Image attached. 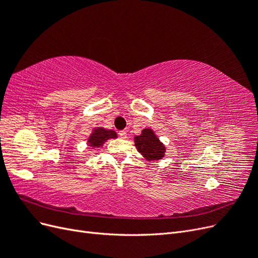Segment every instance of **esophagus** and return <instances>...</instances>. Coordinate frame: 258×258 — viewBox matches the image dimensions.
Instances as JSON below:
<instances>
[{"mask_svg":"<svg viewBox=\"0 0 258 258\" xmlns=\"http://www.w3.org/2000/svg\"><path fill=\"white\" fill-rule=\"evenodd\" d=\"M118 136L121 138V139H127V132L124 130H121L118 132Z\"/></svg>","mask_w":258,"mask_h":258,"instance_id":"34e87169","label":"esophagus"}]
</instances>
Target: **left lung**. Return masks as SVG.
<instances>
[{
    "instance_id": "obj_1",
    "label": "left lung",
    "mask_w": 258,
    "mask_h": 258,
    "mask_svg": "<svg viewBox=\"0 0 258 258\" xmlns=\"http://www.w3.org/2000/svg\"><path fill=\"white\" fill-rule=\"evenodd\" d=\"M135 143L139 153L147 160H159L165 156L166 147L154 135L152 129L142 130V135L135 138Z\"/></svg>"
}]
</instances>
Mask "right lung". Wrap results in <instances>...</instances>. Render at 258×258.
Here are the masks:
<instances>
[{"label": "right lung", "instance_id": "1", "mask_svg": "<svg viewBox=\"0 0 258 258\" xmlns=\"http://www.w3.org/2000/svg\"><path fill=\"white\" fill-rule=\"evenodd\" d=\"M116 132L114 130H105L103 128H97L93 130L92 135L90 136L88 142L91 146H101L106 140L116 138Z\"/></svg>", "mask_w": 258, "mask_h": 258}]
</instances>
